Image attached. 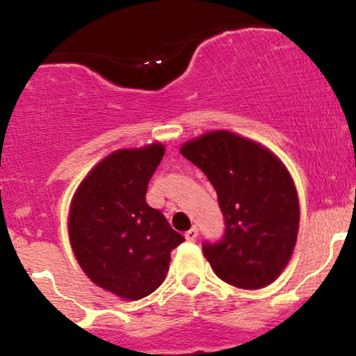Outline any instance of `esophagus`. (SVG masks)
<instances>
[{
	"label": "esophagus",
	"mask_w": 356,
	"mask_h": 356,
	"mask_svg": "<svg viewBox=\"0 0 356 356\" xmlns=\"http://www.w3.org/2000/svg\"><path fill=\"white\" fill-rule=\"evenodd\" d=\"M197 236H199L197 227H192V229H189V231L186 232V239L187 241H195V239H197Z\"/></svg>",
	"instance_id": "obj_1"
}]
</instances>
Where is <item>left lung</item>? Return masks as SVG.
Masks as SVG:
<instances>
[{
  "instance_id": "left-lung-1",
  "label": "left lung",
  "mask_w": 356,
  "mask_h": 356,
  "mask_svg": "<svg viewBox=\"0 0 356 356\" xmlns=\"http://www.w3.org/2000/svg\"><path fill=\"white\" fill-rule=\"evenodd\" d=\"M181 154L207 175L226 218V234L202 251L220 280L241 289L266 288L291 259L300 201L275 152L229 130L187 140Z\"/></svg>"
}]
</instances>
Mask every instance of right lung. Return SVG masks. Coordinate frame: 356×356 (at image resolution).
Instances as JSON below:
<instances>
[{
	"instance_id": "1",
	"label": "right lung",
	"mask_w": 356,
	"mask_h": 356,
	"mask_svg": "<svg viewBox=\"0 0 356 356\" xmlns=\"http://www.w3.org/2000/svg\"><path fill=\"white\" fill-rule=\"evenodd\" d=\"M161 142L118 149L76 187L68 211V238L92 283L125 301L154 293L169 271L170 251L184 238L145 201L161 164Z\"/></svg>"
}]
</instances>
